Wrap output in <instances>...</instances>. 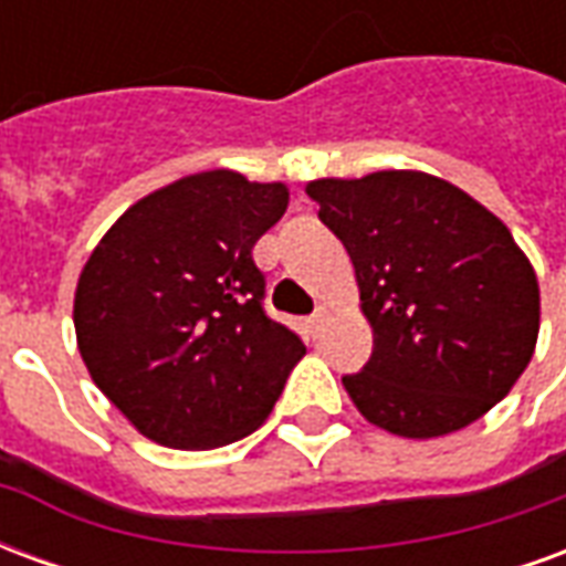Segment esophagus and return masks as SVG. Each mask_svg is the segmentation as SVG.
Wrapping results in <instances>:
<instances>
[{
  "instance_id": "esophagus-1",
  "label": "esophagus",
  "mask_w": 566,
  "mask_h": 566,
  "mask_svg": "<svg viewBox=\"0 0 566 566\" xmlns=\"http://www.w3.org/2000/svg\"><path fill=\"white\" fill-rule=\"evenodd\" d=\"M324 321H327V308L318 306L312 315H308V333H312V336H321V331H324Z\"/></svg>"
}]
</instances>
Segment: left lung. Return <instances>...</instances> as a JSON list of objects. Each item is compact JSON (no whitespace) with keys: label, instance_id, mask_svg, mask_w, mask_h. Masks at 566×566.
Instances as JSON below:
<instances>
[{"label":"left lung","instance_id":"1","mask_svg":"<svg viewBox=\"0 0 566 566\" xmlns=\"http://www.w3.org/2000/svg\"><path fill=\"white\" fill-rule=\"evenodd\" d=\"M355 263L373 355L343 376L360 416L397 437L461 430L500 403L534 355V266L485 206L424 172L306 187Z\"/></svg>","mask_w":566,"mask_h":566}]
</instances>
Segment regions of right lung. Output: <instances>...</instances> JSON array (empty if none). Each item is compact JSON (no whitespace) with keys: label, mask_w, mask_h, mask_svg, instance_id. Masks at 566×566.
<instances>
[{"label":"right lung","mask_w":566,"mask_h":566,"mask_svg":"<svg viewBox=\"0 0 566 566\" xmlns=\"http://www.w3.org/2000/svg\"><path fill=\"white\" fill-rule=\"evenodd\" d=\"M287 187L230 169L187 175L129 206L75 291L78 352L96 388L169 449H218L272 412L306 345L266 315L251 248Z\"/></svg>","instance_id":"add662e5"}]
</instances>
